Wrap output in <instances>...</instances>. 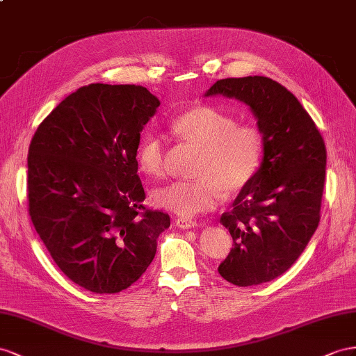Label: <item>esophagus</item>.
<instances>
[{
    "label": "esophagus",
    "instance_id": "34e87169",
    "mask_svg": "<svg viewBox=\"0 0 356 356\" xmlns=\"http://www.w3.org/2000/svg\"><path fill=\"white\" fill-rule=\"evenodd\" d=\"M176 225L179 229H193V227L197 225V221L191 220V218H177Z\"/></svg>",
    "mask_w": 356,
    "mask_h": 356
}]
</instances>
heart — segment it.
Listing matches in <instances>:
<instances>
[{
	"instance_id": "1",
	"label": "heart",
	"mask_w": 356,
	"mask_h": 356,
	"mask_svg": "<svg viewBox=\"0 0 356 356\" xmlns=\"http://www.w3.org/2000/svg\"><path fill=\"white\" fill-rule=\"evenodd\" d=\"M171 127L180 138L200 149L194 179H180L153 193L158 206L180 216H193L213 209L225 193H238L257 175L263 140L256 126L239 124L236 117L215 106L200 105L172 118ZM138 167L147 176L161 177L165 141L161 135L143 138Z\"/></svg>"
}]
</instances>
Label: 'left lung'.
Masks as SVG:
<instances>
[{"instance_id": "8db88e82", "label": "left lung", "mask_w": 356, "mask_h": 356, "mask_svg": "<svg viewBox=\"0 0 356 356\" xmlns=\"http://www.w3.org/2000/svg\"><path fill=\"white\" fill-rule=\"evenodd\" d=\"M247 104L263 136L257 175L220 222L233 248L218 272L248 287L282 275L305 250L321 221L326 147L313 118L290 91L266 76L220 79L204 96Z\"/></svg>"}]
</instances>
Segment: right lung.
Segmentation results:
<instances>
[{
  "label": "right lung",
  "mask_w": 356,
  "mask_h": 356,
  "mask_svg": "<svg viewBox=\"0 0 356 356\" xmlns=\"http://www.w3.org/2000/svg\"><path fill=\"white\" fill-rule=\"evenodd\" d=\"M159 99L141 86L90 84L61 100L29 150V212L67 278L118 293L156 254L170 216L145 211L136 175L143 127Z\"/></svg>",
  "instance_id": "right-lung-1"
}]
</instances>
